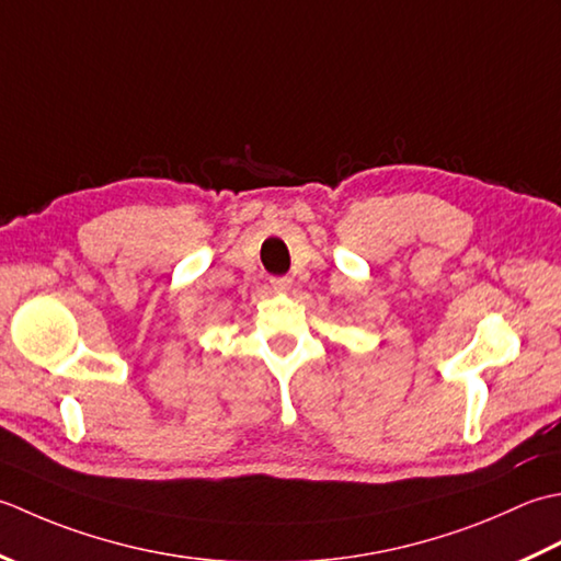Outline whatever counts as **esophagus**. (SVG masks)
<instances>
[{
    "label": "esophagus",
    "mask_w": 561,
    "mask_h": 561,
    "mask_svg": "<svg viewBox=\"0 0 561 561\" xmlns=\"http://www.w3.org/2000/svg\"><path fill=\"white\" fill-rule=\"evenodd\" d=\"M290 278L288 276H276V278H271V285H273V290H288L290 288Z\"/></svg>",
    "instance_id": "esophagus-1"
}]
</instances>
